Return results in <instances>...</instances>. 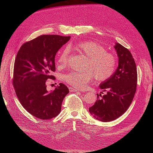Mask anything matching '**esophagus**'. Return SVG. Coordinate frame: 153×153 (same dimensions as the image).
Here are the masks:
<instances>
[{
	"label": "esophagus",
	"mask_w": 153,
	"mask_h": 153,
	"mask_svg": "<svg viewBox=\"0 0 153 153\" xmlns=\"http://www.w3.org/2000/svg\"><path fill=\"white\" fill-rule=\"evenodd\" d=\"M69 90L70 92H77V91H80V90L75 89V88H73V87H69Z\"/></svg>",
	"instance_id": "obj_1"
}]
</instances>
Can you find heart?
<instances>
[{
  "label": "heart",
  "mask_w": 153,
  "mask_h": 153,
  "mask_svg": "<svg viewBox=\"0 0 153 153\" xmlns=\"http://www.w3.org/2000/svg\"><path fill=\"white\" fill-rule=\"evenodd\" d=\"M88 59L84 73L71 72L63 76V79L71 86L83 89L93 78L104 81L112 75L116 67V59L112 53L106 52L102 45L92 41H85L70 46ZM69 50L66 48L60 53L57 59L59 68L66 67L68 62Z\"/></svg>",
  "instance_id": "b5f03b06"
}]
</instances>
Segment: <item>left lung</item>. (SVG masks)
<instances>
[{
    "label": "left lung",
    "mask_w": 153,
    "mask_h": 153,
    "mask_svg": "<svg viewBox=\"0 0 153 153\" xmlns=\"http://www.w3.org/2000/svg\"><path fill=\"white\" fill-rule=\"evenodd\" d=\"M114 48L117 55L118 66L108 79L100 84V89L106 93L101 98L97 95L95 103L89 109L92 116L102 122L114 121L126 112L137 89L136 64L131 53L118 43Z\"/></svg>",
    "instance_id": "8db88e82"
}]
</instances>
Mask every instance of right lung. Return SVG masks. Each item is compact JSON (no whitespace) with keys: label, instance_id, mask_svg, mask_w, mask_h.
<instances>
[{"label":"right lung","instance_id":"1","mask_svg":"<svg viewBox=\"0 0 153 153\" xmlns=\"http://www.w3.org/2000/svg\"><path fill=\"white\" fill-rule=\"evenodd\" d=\"M70 36L43 35L23 45L18 50L14 65L13 81L21 105L31 115L46 120L61 112L62 101L69 91L59 84L48 91L46 82L54 80L55 57Z\"/></svg>","mask_w":153,"mask_h":153}]
</instances>
